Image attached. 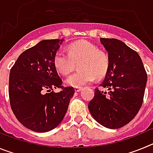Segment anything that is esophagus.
Instances as JSON below:
<instances>
[{"label":"esophagus","instance_id":"1","mask_svg":"<svg viewBox=\"0 0 153 153\" xmlns=\"http://www.w3.org/2000/svg\"><path fill=\"white\" fill-rule=\"evenodd\" d=\"M75 92H80L82 90V88L81 87H75Z\"/></svg>","mask_w":153,"mask_h":153}]
</instances>
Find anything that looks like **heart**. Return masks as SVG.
<instances>
[{"label":"heart","instance_id":"1","mask_svg":"<svg viewBox=\"0 0 153 153\" xmlns=\"http://www.w3.org/2000/svg\"><path fill=\"white\" fill-rule=\"evenodd\" d=\"M77 73L66 79V83L74 87H81L92 83L95 77L101 79L106 75L109 66V56L99 51V47L88 40H79L68 47V53L58 51L53 57V65L58 73L67 75L78 63Z\"/></svg>","mask_w":153,"mask_h":153}]
</instances>
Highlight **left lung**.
<instances>
[{"mask_svg":"<svg viewBox=\"0 0 153 153\" xmlns=\"http://www.w3.org/2000/svg\"><path fill=\"white\" fill-rule=\"evenodd\" d=\"M108 52L109 66L100 86L95 89L88 105L92 117L108 129H119L129 123L143 101L147 74L137 52L115 38H100Z\"/></svg>","mask_w":153,"mask_h":153,"instance_id":"1","label":"left lung"}]
</instances>
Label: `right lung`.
Here are the masks:
<instances>
[{
    "label": "right lung",
    "mask_w": 153,
    "mask_h": 153,
    "mask_svg": "<svg viewBox=\"0 0 153 153\" xmlns=\"http://www.w3.org/2000/svg\"><path fill=\"white\" fill-rule=\"evenodd\" d=\"M63 39L41 40L23 52L10 70L9 97L13 113L27 129L49 132L63 120L74 97V87H62L53 57Z\"/></svg>",
    "instance_id": "obj_1"
}]
</instances>
